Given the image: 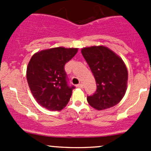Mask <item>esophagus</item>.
Here are the masks:
<instances>
[{
  "label": "esophagus",
  "instance_id": "34e87169",
  "mask_svg": "<svg viewBox=\"0 0 151 151\" xmlns=\"http://www.w3.org/2000/svg\"><path fill=\"white\" fill-rule=\"evenodd\" d=\"M76 87L77 88H83V85L82 84V83H80V84H78L76 85Z\"/></svg>",
  "mask_w": 151,
  "mask_h": 151
}]
</instances>
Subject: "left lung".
I'll list each match as a JSON object with an SVG mask.
<instances>
[{"label": "left lung", "instance_id": "8db88e82", "mask_svg": "<svg viewBox=\"0 0 151 151\" xmlns=\"http://www.w3.org/2000/svg\"><path fill=\"white\" fill-rule=\"evenodd\" d=\"M96 83L95 93L87 100L92 107L101 110L118 104L126 93L128 71L122 59L104 46L85 47L81 50Z\"/></svg>", "mask_w": 151, "mask_h": 151}]
</instances>
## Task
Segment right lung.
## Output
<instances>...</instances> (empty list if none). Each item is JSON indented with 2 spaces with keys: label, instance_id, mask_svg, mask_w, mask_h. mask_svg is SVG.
I'll use <instances>...</instances> for the list:
<instances>
[{
  "label": "right lung",
  "instance_id": "add662e5",
  "mask_svg": "<svg viewBox=\"0 0 151 151\" xmlns=\"http://www.w3.org/2000/svg\"><path fill=\"white\" fill-rule=\"evenodd\" d=\"M77 48L55 47L35 53L27 67V80L39 104L47 109L60 111L66 106L74 86L68 85L64 66Z\"/></svg>",
  "mask_w": 151,
  "mask_h": 151
}]
</instances>
